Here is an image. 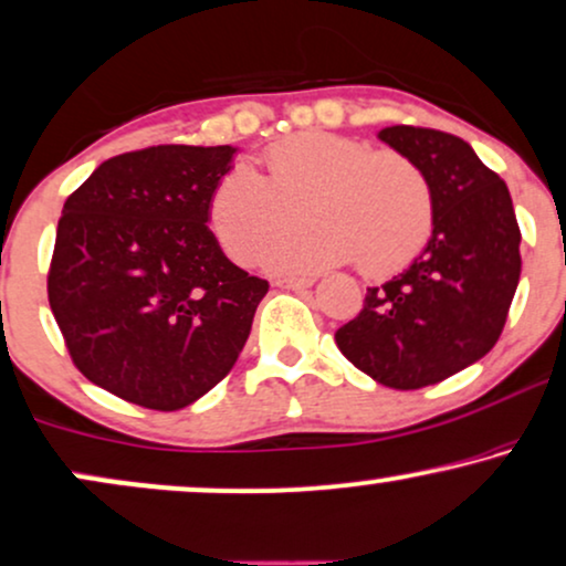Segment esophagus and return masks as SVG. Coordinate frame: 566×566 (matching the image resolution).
<instances>
[{
	"label": "esophagus",
	"instance_id": "1",
	"mask_svg": "<svg viewBox=\"0 0 566 566\" xmlns=\"http://www.w3.org/2000/svg\"><path fill=\"white\" fill-rule=\"evenodd\" d=\"M279 290H307L313 284L311 276H279L274 279Z\"/></svg>",
	"mask_w": 566,
	"mask_h": 566
}]
</instances>
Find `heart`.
I'll use <instances>...</instances> for the list:
<instances>
[{
    "instance_id": "b5f03b06",
    "label": "heart",
    "mask_w": 566,
    "mask_h": 566,
    "mask_svg": "<svg viewBox=\"0 0 566 566\" xmlns=\"http://www.w3.org/2000/svg\"><path fill=\"white\" fill-rule=\"evenodd\" d=\"M266 177L234 164L209 196V224L238 263L259 259L305 203L313 227L271 242L263 263L307 274L353 261L363 276L381 279L418 259L433 232V190L426 171L399 151L336 133H300L269 148Z\"/></svg>"
}]
</instances>
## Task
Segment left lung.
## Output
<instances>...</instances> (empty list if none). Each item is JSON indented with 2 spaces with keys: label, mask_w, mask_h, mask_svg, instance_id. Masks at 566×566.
<instances>
[{
  "label": "left lung",
  "mask_w": 566,
  "mask_h": 566,
  "mask_svg": "<svg viewBox=\"0 0 566 566\" xmlns=\"http://www.w3.org/2000/svg\"><path fill=\"white\" fill-rule=\"evenodd\" d=\"M378 138L410 156L433 190L423 253L336 328L342 355L391 389H423L481 360L496 345L520 282L512 196L470 143L431 127H384Z\"/></svg>",
  "instance_id": "obj_1"
}]
</instances>
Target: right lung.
Instances as JSON below:
<instances>
[{"instance_id": "right-lung-1", "label": "right lung", "mask_w": 566, "mask_h": 566, "mask_svg": "<svg viewBox=\"0 0 566 566\" xmlns=\"http://www.w3.org/2000/svg\"><path fill=\"white\" fill-rule=\"evenodd\" d=\"M232 146H151L64 200L49 305L75 368L148 410H182L230 374L266 279L221 253L209 196Z\"/></svg>"}]
</instances>
